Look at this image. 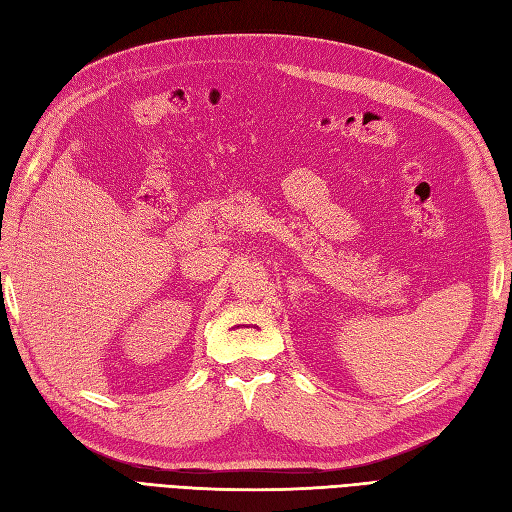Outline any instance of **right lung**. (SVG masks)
Segmentation results:
<instances>
[{
    "label": "right lung",
    "instance_id": "add662e5",
    "mask_svg": "<svg viewBox=\"0 0 512 512\" xmlns=\"http://www.w3.org/2000/svg\"><path fill=\"white\" fill-rule=\"evenodd\" d=\"M0 284H2V278H0Z\"/></svg>",
    "mask_w": 512,
    "mask_h": 512
}]
</instances>
